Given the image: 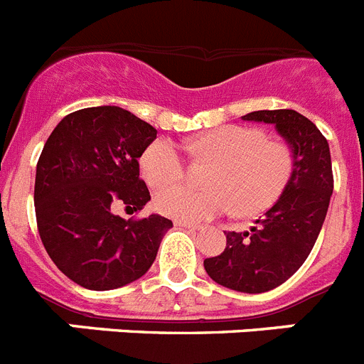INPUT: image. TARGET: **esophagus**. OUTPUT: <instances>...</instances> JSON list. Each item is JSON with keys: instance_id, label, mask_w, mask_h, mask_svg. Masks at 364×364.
I'll use <instances>...</instances> for the list:
<instances>
[{"instance_id": "obj_1", "label": "esophagus", "mask_w": 364, "mask_h": 364, "mask_svg": "<svg viewBox=\"0 0 364 364\" xmlns=\"http://www.w3.org/2000/svg\"><path fill=\"white\" fill-rule=\"evenodd\" d=\"M175 226H180V228H188V230H198V224H195V222H188V220H180V218H175Z\"/></svg>"}]
</instances>
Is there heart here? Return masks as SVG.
Returning <instances> with one entry per match:
<instances>
[{"label": "heart", "instance_id": "obj_1", "mask_svg": "<svg viewBox=\"0 0 364 364\" xmlns=\"http://www.w3.org/2000/svg\"><path fill=\"white\" fill-rule=\"evenodd\" d=\"M188 147L197 156L215 160L205 182L211 189L171 186L184 176V162L169 140H154L140 156L147 184L171 186L156 193V210L188 222L208 220L233 208L242 217L268 210L284 191L294 166L290 147L269 140L257 127L222 125L195 136Z\"/></svg>", "mask_w": 364, "mask_h": 364}]
</instances>
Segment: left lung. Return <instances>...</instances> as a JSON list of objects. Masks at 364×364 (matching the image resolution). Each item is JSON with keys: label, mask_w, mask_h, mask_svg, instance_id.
Here are the masks:
<instances>
[{"label": "left lung", "mask_w": 364, "mask_h": 364, "mask_svg": "<svg viewBox=\"0 0 364 364\" xmlns=\"http://www.w3.org/2000/svg\"><path fill=\"white\" fill-rule=\"evenodd\" d=\"M242 120L275 125L291 151V175L257 226L244 233L224 231V252L205 259L204 268L224 288L262 294L288 281L310 255L333 193L332 159L326 138L301 112L253 111Z\"/></svg>", "instance_id": "obj_1"}]
</instances>
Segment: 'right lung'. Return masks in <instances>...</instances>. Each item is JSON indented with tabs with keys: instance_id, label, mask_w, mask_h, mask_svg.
I'll return each instance as SVG.
<instances>
[{
	"instance_id": "add662e5",
	"label": "right lung",
	"mask_w": 364,
	"mask_h": 364,
	"mask_svg": "<svg viewBox=\"0 0 364 364\" xmlns=\"http://www.w3.org/2000/svg\"><path fill=\"white\" fill-rule=\"evenodd\" d=\"M156 129L117 105L67 114L36 166L34 208L54 264L87 290L122 288L146 275L173 222L153 213L125 220L117 204L144 210L151 200L138 159Z\"/></svg>"
}]
</instances>
